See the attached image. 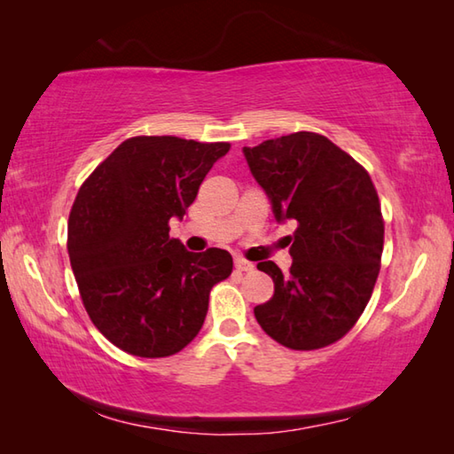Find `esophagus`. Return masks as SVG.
<instances>
[{
    "label": "esophagus",
    "instance_id": "1",
    "mask_svg": "<svg viewBox=\"0 0 454 454\" xmlns=\"http://www.w3.org/2000/svg\"><path fill=\"white\" fill-rule=\"evenodd\" d=\"M234 266H236V270H240V272H252V270H254V264L248 262V260H244V258H236L234 260Z\"/></svg>",
    "mask_w": 454,
    "mask_h": 454
}]
</instances>
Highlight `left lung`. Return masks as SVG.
Masks as SVG:
<instances>
[{"label": "left lung", "instance_id": "8db88e82", "mask_svg": "<svg viewBox=\"0 0 454 454\" xmlns=\"http://www.w3.org/2000/svg\"><path fill=\"white\" fill-rule=\"evenodd\" d=\"M276 222L286 236L292 266L258 262L274 296L254 309L258 325L292 350L328 347L356 325L380 270L384 222L379 194L363 166L328 137L296 132L242 148Z\"/></svg>", "mask_w": 454, "mask_h": 454}]
</instances>
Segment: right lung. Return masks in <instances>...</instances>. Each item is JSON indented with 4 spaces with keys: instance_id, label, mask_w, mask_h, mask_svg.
I'll return each instance as SVG.
<instances>
[{
    "instance_id": "1",
    "label": "right lung",
    "mask_w": 454,
    "mask_h": 454,
    "mask_svg": "<svg viewBox=\"0 0 454 454\" xmlns=\"http://www.w3.org/2000/svg\"><path fill=\"white\" fill-rule=\"evenodd\" d=\"M228 150L226 142L129 137L75 196L67 222L75 282L96 328L128 355L180 352L204 325L212 286L232 272L226 250L188 252L168 226Z\"/></svg>"
}]
</instances>
